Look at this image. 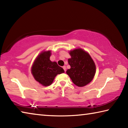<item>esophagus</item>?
<instances>
[{
    "mask_svg": "<svg viewBox=\"0 0 128 128\" xmlns=\"http://www.w3.org/2000/svg\"><path fill=\"white\" fill-rule=\"evenodd\" d=\"M62 68H63V69H64V71H65V72H66V66H62Z\"/></svg>",
    "mask_w": 128,
    "mask_h": 128,
    "instance_id": "34e87169",
    "label": "esophagus"
}]
</instances>
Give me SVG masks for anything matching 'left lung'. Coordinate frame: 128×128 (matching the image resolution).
<instances>
[{
    "label": "left lung",
    "instance_id": "8db88e82",
    "mask_svg": "<svg viewBox=\"0 0 128 128\" xmlns=\"http://www.w3.org/2000/svg\"><path fill=\"white\" fill-rule=\"evenodd\" d=\"M71 58L68 59L70 68L66 74L73 84L78 87H83L92 82L96 72L94 60L88 52L82 48H76L69 52Z\"/></svg>",
    "mask_w": 128,
    "mask_h": 128
}]
</instances>
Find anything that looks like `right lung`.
<instances>
[{
  "label": "right lung",
  "mask_w": 128,
  "mask_h": 128,
  "mask_svg": "<svg viewBox=\"0 0 128 128\" xmlns=\"http://www.w3.org/2000/svg\"><path fill=\"white\" fill-rule=\"evenodd\" d=\"M51 55V51H42L36 58L32 66L31 72L34 79L44 86L51 85L56 76L64 72L57 62L50 60Z\"/></svg>",
  "instance_id": "right-lung-1"
}]
</instances>
